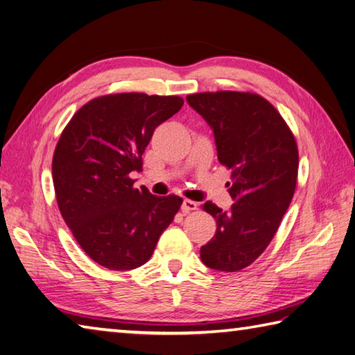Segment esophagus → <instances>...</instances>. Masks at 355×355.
I'll list each match as a JSON object with an SVG mask.
<instances>
[{
	"instance_id": "1",
	"label": "esophagus",
	"mask_w": 355,
	"mask_h": 355,
	"mask_svg": "<svg viewBox=\"0 0 355 355\" xmlns=\"http://www.w3.org/2000/svg\"><path fill=\"white\" fill-rule=\"evenodd\" d=\"M180 208H182L184 213H190V211H194V209H198V204L194 200H190V199H184L182 205H180Z\"/></svg>"
}]
</instances>
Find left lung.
Here are the masks:
<instances>
[{
	"instance_id": "left-lung-1",
	"label": "left lung",
	"mask_w": 355,
	"mask_h": 355,
	"mask_svg": "<svg viewBox=\"0 0 355 355\" xmlns=\"http://www.w3.org/2000/svg\"><path fill=\"white\" fill-rule=\"evenodd\" d=\"M187 103L213 130L219 162L231 168L234 200L228 211L209 200L202 205L218 228L200 259L211 270H243L268 247L291 204L297 144L280 113L254 93H194Z\"/></svg>"
}]
</instances>
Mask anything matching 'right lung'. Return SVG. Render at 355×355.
Listing matches in <instances>:
<instances>
[{
    "mask_svg": "<svg viewBox=\"0 0 355 355\" xmlns=\"http://www.w3.org/2000/svg\"><path fill=\"white\" fill-rule=\"evenodd\" d=\"M184 105L179 96L118 93L83 105L61 133L52 176L62 219L90 259L114 271L135 270L153 254L182 205L133 188L132 171L155 128Z\"/></svg>",
    "mask_w": 355,
    "mask_h": 355,
    "instance_id": "obj_1",
    "label": "right lung"
}]
</instances>
